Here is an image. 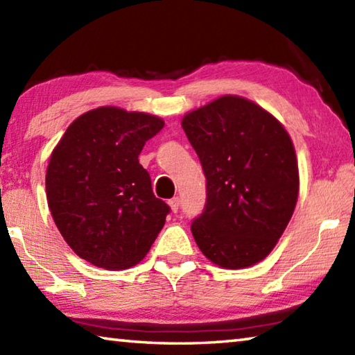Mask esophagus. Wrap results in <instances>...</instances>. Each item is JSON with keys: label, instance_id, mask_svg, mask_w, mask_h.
<instances>
[{"label": "esophagus", "instance_id": "34e87169", "mask_svg": "<svg viewBox=\"0 0 355 355\" xmlns=\"http://www.w3.org/2000/svg\"><path fill=\"white\" fill-rule=\"evenodd\" d=\"M169 207H171V209H172V213H177L178 211V205H180V200H178V197H173V199H171L169 202Z\"/></svg>", "mask_w": 355, "mask_h": 355}]
</instances>
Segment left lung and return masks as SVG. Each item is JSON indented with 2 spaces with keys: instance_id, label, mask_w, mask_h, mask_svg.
Returning <instances> with one entry per match:
<instances>
[{
  "instance_id": "obj_1",
  "label": "left lung",
  "mask_w": 355,
  "mask_h": 355,
  "mask_svg": "<svg viewBox=\"0 0 355 355\" xmlns=\"http://www.w3.org/2000/svg\"><path fill=\"white\" fill-rule=\"evenodd\" d=\"M182 127L207 177L205 209L191 225L202 254L225 269L264 260L297 202L299 169L288 131L239 95L184 114Z\"/></svg>"
}]
</instances>
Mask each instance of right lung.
<instances>
[{
    "mask_svg": "<svg viewBox=\"0 0 355 355\" xmlns=\"http://www.w3.org/2000/svg\"><path fill=\"white\" fill-rule=\"evenodd\" d=\"M163 127L152 114L100 106L75 119L53 148L48 207L65 243L94 266H135L164 225L171 208L137 159Z\"/></svg>",
    "mask_w": 355,
    "mask_h": 355,
    "instance_id": "obj_1",
    "label": "right lung"
}]
</instances>
